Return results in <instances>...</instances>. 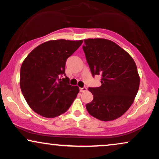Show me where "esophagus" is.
<instances>
[{
    "instance_id": "obj_1",
    "label": "esophagus",
    "mask_w": 159,
    "mask_h": 159,
    "mask_svg": "<svg viewBox=\"0 0 159 159\" xmlns=\"http://www.w3.org/2000/svg\"><path fill=\"white\" fill-rule=\"evenodd\" d=\"M86 90H87V89H86V87L80 88V92H86Z\"/></svg>"
}]
</instances>
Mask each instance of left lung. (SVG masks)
Segmentation results:
<instances>
[{"instance_id":"left-lung-1","label":"left lung","mask_w":159,"mask_h":159,"mask_svg":"<svg viewBox=\"0 0 159 159\" xmlns=\"http://www.w3.org/2000/svg\"><path fill=\"white\" fill-rule=\"evenodd\" d=\"M83 49L92 75H101V86L89 88L93 100L86 105L90 115L111 121L128 111L137 94L140 78L133 58L111 40H84Z\"/></svg>"}]
</instances>
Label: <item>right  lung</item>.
Here are the masks:
<instances>
[{
	"instance_id": "add662e5",
	"label": "right lung",
	"mask_w": 159,
	"mask_h": 159,
	"mask_svg": "<svg viewBox=\"0 0 159 159\" xmlns=\"http://www.w3.org/2000/svg\"><path fill=\"white\" fill-rule=\"evenodd\" d=\"M82 43L83 40H50L38 45L24 59L20 86L30 108L40 116L61 115L77 97L79 88L70 85L65 64Z\"/></svg>"
}]
</instances>
